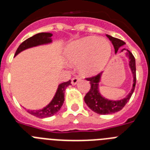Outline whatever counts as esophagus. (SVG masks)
I'll use <instances>...</instances> for the list:
<instances>
[{
    "label": "esophagus",
    "instance_id": "obj_1",
    "mask_svg": "<svg viewBox=\"0 0 150 150\" xmlns=\"http://www.w3.org/2000/svg\"><path fill=\"white\" fill-rule=\"evenodd\" d=\"M80 79H81V78L79 77V76H75V77L72 78V79H71V83H72L73 85H76Z\"/></svg>",
    "mask_w": 150,
    "mask_h": 150
}]
</instances>
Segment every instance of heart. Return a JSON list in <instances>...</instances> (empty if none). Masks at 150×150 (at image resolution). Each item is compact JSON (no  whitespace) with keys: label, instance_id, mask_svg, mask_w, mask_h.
<instances>
[{"label":"heart","instance_id":"obj_1","mask_svg":"<svg viewBox=\"0 0 150 150\" xmlns=\"http://www.w3.org/2000/svg\"><path fill=\"white\" fill-rule=\"evenodd\" d=\"M111 53V46L106 40L85 38L70 43L66 49L65 56L69 62L79 63L83 73L94 74L105 67Z\"/></svg>","mask_w":150,"mask_h":150}]
</instances>
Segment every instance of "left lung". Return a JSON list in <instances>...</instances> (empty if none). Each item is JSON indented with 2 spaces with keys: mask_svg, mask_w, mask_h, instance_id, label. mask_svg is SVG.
<instances>
[{
  "mask_svg": "<svg viewBox=\"0 0 150 150\" xmlns=\"http://www.w3.org/2000/svg\"><path fill=\"white\" fill-rule=\"evenodd\" d=\"M107 37L112 42V45L114 46L116 53L117 52L118 50H119L120 46H123L125 43L122 40L118 39V38H112V36L107 35ZM127 55L129 57V65L134 76V84L131 92L128 94L126 98H125L124 99H122L120 100H107V99L104 98L100 95L98 91V83L100 81V78L102 73H99L98 74L95 75L93 76L87 77L86 79L88 81H89L91 87H90L89 91L87 92L86 96L84 97V100L86 102V104H87V106L92 111L98 113V114L102 115L114 113V112L121 110L123 107L125 106V104L128 103L129 99L131 98V97H132V94L134 91L135 85H136V64H135L134 57L132 55V52L128 51V52H127Z\"/></svg>",
  "mask_w": 150,
  "mask_h": 150,
  "instance_id": "8db88e82",
  "label": "left lung"
}]
</instances>
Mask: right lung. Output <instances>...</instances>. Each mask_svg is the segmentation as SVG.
<instances>
[{"mask_svg":"<svg viewBox=\"0 0 150 150\" xmlns=\"http://www.w3.org/2000/svg\"><path fill=\"white\" fill-rule=\"evenodd\" d=\"M52 36V34H50V33H39V34H37L32 37H30L28 39L23 41L19 45L16 52L15 56L26 49L38 46V45L50 43L52 41L50 38ZM70 85H71V79L67 82L61 83L59 86V88H58V90H57L52 100L46 107H44L43 109L40 110H28V112L30 114L37 116L38 118L50 117V116L55 115L56 112H59L64 101V91H65L66 87L70 86Z\"/></svg>","mask_w":150,"mask_h":150,"instance_id":"obj_1","label":"right lung"}]
</instances>
